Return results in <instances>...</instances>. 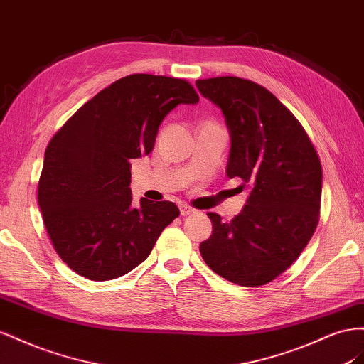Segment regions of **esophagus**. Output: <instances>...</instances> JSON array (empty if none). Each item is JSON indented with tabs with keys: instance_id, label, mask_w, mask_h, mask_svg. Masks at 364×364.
Wrapping results in <instances>:
<instances>
[{
	"instance_id": "obj_1",
	"label": "esophagus",
	"mask_w": 364,
	"mask_h": 364,
	"mask_svg": "<svg viewBox=\"0 0 364 364\" xmlns=\"http://www.w3.org/2000/svg\"><path fill=\"white\" fill-rule=\"evenodd\" d=\"M180 213L183 216H188V215L195 213V209H192V207L188 205V204H180Z\"/></svg>"
}]
</instances>
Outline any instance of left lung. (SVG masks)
<instances>
[{
	"label": "left lung",
	"instance_id": "obj_1",
	"mask_svg": "<svg viewBox=\"0 0 364 364\" xmlns=\"http://www.w3.org/2000/svg\"><path fill=\"white\" fill-rule=\"evenodd\" d=\"M230 132L225 173L250 188L230 223L209 212L213 230L200 252L216 274L242 287L272 282L291 267L318 223L321 164L302 124L284 103L248 79H200Z\"/></svg>",
	"mask_w": 364,
	"mask_h": 364
}]
</instances>
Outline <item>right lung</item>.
<instances>
[{"label": "right lung", "mask_w": 364, "mask_h": 364, "mask_svg": "<svg viewBox=\"0 0 364 364\" xmlns=\"http://www.w3.org/2000/svg\"><path fill=\"white\" fill-rule=\"evenodd\" d=\"M200 97L184 79L131 75L82 105L46 149L38 203L56 253L90 280H111L146 259L176 216L171 201L132 205L131 160L148 155L163 119Z\"/></svg>", "instance_id": "1"}]
</instances>
